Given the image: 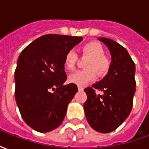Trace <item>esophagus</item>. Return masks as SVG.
Returning a JSON list of instances; mask_svg holds the SVG:
<instances>
[{
	"label": "esophagus",
	"instance_id": "1",
	"mask_svg": "<svg viewBox=\"0 0 149 149\" xmlns=\"http://www.w3.org/2000/svg\"><path fill=\"white\" fill-rule=\"evenodd\" d=\"M78 90H80V91L83 90V87H82V86H80V85H79V86H78Z\"/></svg>",
	"mask_w": 149,
	"mask_h": 149
}]
</instances>
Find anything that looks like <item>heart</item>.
<instances>
[{"label": "heart", "mask_w": 149, "mask_h": 149, "mask_svg": "<svg viewBox=\"0 0 149 149\" xmlns=\"http://www.w3.org/2000/svg\"><path fill=\"white\" fill-rule=\"evenodd\" d=\"M81 52L84 56H89L86 67L87 69L78 70L72 73L68 81L77 85H84L97 77V72L100 76L105 75L109 72L111 65L110 59L104 55V47L97 41H90L82 46ZM77 54L73 50H69L65 54L64 65L67 70H73L77 61Z\"/></svg>", "instance_id": "1"}]
</instances>
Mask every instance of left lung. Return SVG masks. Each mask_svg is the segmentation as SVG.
Returning a JSON list of instances; mask_svg holds the SVG:
<instances>
[{
  "label": "left lung",
  "mask_w": 149,
  "mask_h": 149,
  "mask_svg": "<svg viewBox=\"0 0 149 149\" xmlns=\"http://www.w3.org/2000/svg\"><path fill=\"white\" fill-rule=\"evenodd\" d=\"M112 56L110 68L104 77L86 88L84 109L88 123L94 130L108 133L114 131L131 112L136 92V66L127 49L114 40L98 38ZM95 90L103 92L97 94Z\"/></svg>",
  "instance_id": "1"
}]
</instances>
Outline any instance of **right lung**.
Returning a JSON list of instances; mask_svg holds the SVG:
<instances>
[{"mask_svg": "<svg viewBox=\"0 0 149 149\" xmlns=\"http://www.w3.org/2000/svg\"><path fill=\"white\" fill-rule=\"evenodd\" d=\"M82 39L47 34L29 44L19 56L15 98L22 118L34 130L48 132L63 122L68 104L78 91L77 84H64L67 79L64 59Z\"/></svg>", "mask_w": 149, "mask_h": 149, "instance_id": "1", "label": "right lung"}]
</instances>
